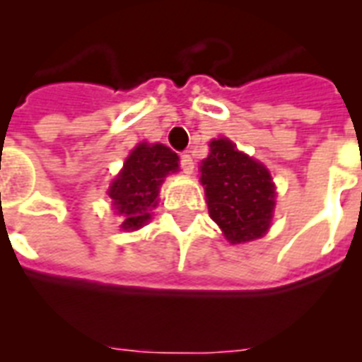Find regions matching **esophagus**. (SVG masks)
<instances>
[{
	"mask_svg": "<svg viewBox=\"0 0 362 362\" xmlns=\"http://www.w3.org/2000/svg\"><path fill=\"white\" fill-rule=\"evenodd\" d=\"M180 167H182V170L186 173V175H192L195 163H193V158L189 156V153H182V156H180Z\"/></svg>",
	"mask_w": 362,
	"mask_h": 362,
	"instance_id": "1",
	"label": "esophagus"
}]
</instances>
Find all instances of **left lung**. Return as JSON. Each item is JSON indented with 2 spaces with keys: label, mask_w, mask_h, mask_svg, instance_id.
<instances>
[{
  "label": "left lung",
  "mask_w": 362,
  "mask_h": 362,
  "mask_svg": "<svg viewBox=\"0 0 362 362\" xmlns=\"http://www.w3.org/2000/svg\"><path fill=\"white\" fill-rule=\"evenodd\" d=\"M199 170L210 218L227 240L244 244L269 231L276 192L263 163L238 152L229 139H214Z\"/></svg>",
  "instance_id": "8db88e82"
}]
</instances>
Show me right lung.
I'll return each instance as SVG.
<instances>
[{"instance_id":"add662e5","label":"right lung","mask_w":362,"mask_h":362,"mask_svg":"<svg viewBox=\"0 0 362 362\" xmlns=\"http://www.w3.org/2000/svg\"><path fill=\"white\" fill-rule=\"evenodd\" d=\"M178 156L165 144L141 142L131 150L124 169L109 187V197L122 216V229L136 231L152 218L165 176L178 170Z\"/></svg>"}]
</instances>
